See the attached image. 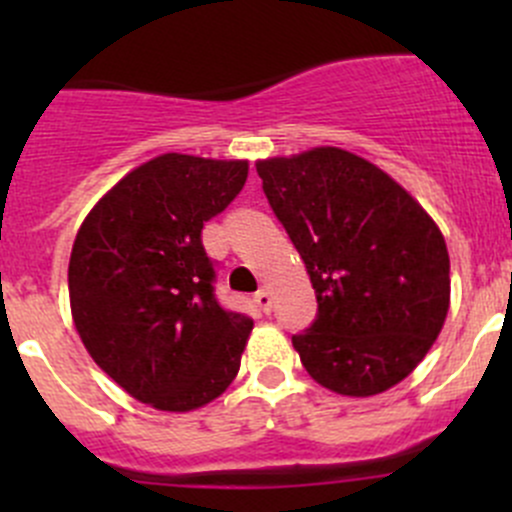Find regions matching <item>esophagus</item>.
Wrapping results in <instances>:
<instances>
[{
	"instance_id": "obj_1",
	"label": "esophagus",
	"mask_w": 512,
	"mask_h": 512,
	"mask_svg": "<svg viewBox=\"0 0 512 512\" xmlns=\"http://www.w3.org/2000/svg\"><path fill=\"white\" fill-rule=\"evenodd\" d=\"M252 302L257 304V307H260V312H270V307H272V299H270V292H267V289H260V292H255V297H252Z\"/></svg>"
}]
</instances>
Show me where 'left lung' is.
<instances>
[{"mask_svg":"<svg viewBox=\"0 0 512 512\" xmlns=\"http://www.w3.org/2000/svg\"><path fill=\"white\" fill-rule=\"evenodd\" d=\"M257 175L317 294V319L292 337L304 369L344 396L399 384L448 314L441 230L384 170L339 148L260 160Z\"/></svg>","mask_w":512,"mask_h":512,"instance_id":"1","label":"left lung"}]
</instances>
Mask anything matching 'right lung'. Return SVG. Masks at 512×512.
Wrapping results in <instances>:
<instances>
[{
  "label": "right lung",
  "instance_id": "obj_1",
  "mask_svg": "<svg viewBox=\"0 0 512 512\" xmlns=\"http://www.w3.org/2000/svg\"><path fill=\"white\" fill-rule=\"evenodd\" d=\"M245 180V160L165 153L113 185L74 240L69 297L81 342L160 411L205 406L240 369L252 319L215 297L203 225Z\"/></svg>",
  "mask_w": 512,
  "mask_h": 512
}]
</instances>
